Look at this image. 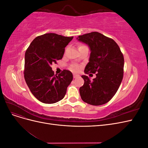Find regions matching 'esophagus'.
Listing matches in <instances>:
<instances>
[{"instance_id": "esophagus-1", "label": "esophagus", "mask_w": 148, "mask_h": 148, "mask_svg": "<svg viewBox=\"0 0 148 148\" xmlns=\"http://www.w3.org/2000/svg\"><path fill=\"white\" fill-rule=\"evenodd\" d=\"M79 77V75L78 74H73V78H78Z\"/></svg>"}]
</instances>
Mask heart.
I'll return each instance as SVG.
<instances>
[{
  "label": "heart",
  "mask_w": 148,
  "mask_h": 148,
  "mask_svg": "<svg viewBox=\"0 0 148 148\" xmlns=\"http://www.w3.org/2000/svg\"><path fill=\"white\" fill-rule=\"evenodd\" d=\"M83 46H84V45H79L78 48L79 47H83ZM70 69L72 70V71H78L80 69V66L79 65H78L73 64V65H71L70 66Z\"/></svg>",
  "instance_id": "b5f03b06"
}]
</instances>
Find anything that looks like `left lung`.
<instances>
[{
	"mask_svg": "<svg viewBox=\"0 0 148 148\" xmlns=\"http://www.w3.org/2000/svg\"><path fill=\"white\" fill-rule=\"evenodd\" d=\"M79 41L88 44L91 50L84 73H96L91 80L82 75L84 83L79 88L82 100L92 106L108 102L117 92L123 77L124 58L114 40L98 32L79 36Z\"/></svg>",
	"mask_w": 148,
	"mask_h": 148,
	"instance_id": "1",
	"label": "left lung"
}]
</instances>
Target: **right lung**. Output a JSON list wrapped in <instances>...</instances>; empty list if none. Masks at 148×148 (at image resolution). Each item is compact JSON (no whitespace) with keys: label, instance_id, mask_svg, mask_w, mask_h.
Masks as SVG:
<instances>
[{"label":"right lung","instance_id":"add662e5","mask_svg":"<svg viewBox=\"0 0 148 148\" xmlns=\"http://www.w3.org/2000/svg\"><path fill=\"white\" fill-rule=\"evenodd\" d=\"M73 38L46 33L36 38L26 51L25 79L31 93L39 101L53 104L64 97L73 75L64 70L57 76L51 65L62 59L65 47Z\"/></svg>","mask_w":148,"mask_h":148}]
</instances>
